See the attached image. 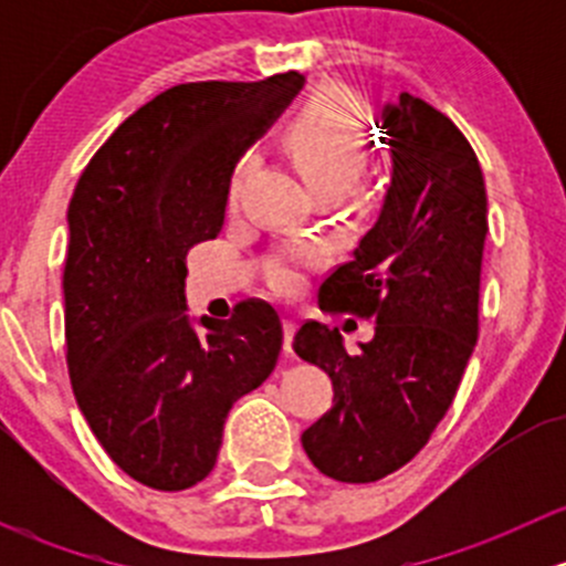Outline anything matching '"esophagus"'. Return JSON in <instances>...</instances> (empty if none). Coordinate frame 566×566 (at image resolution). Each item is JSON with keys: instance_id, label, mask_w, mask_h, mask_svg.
Instances as JSON below:
<instances>
[{"instance_id": "1", "label": "esophagus", "mask_w": 566, "mask_h": 566, "mask_svg": "<svg viewBox=\"0 0 566 566\" xmlns=\"http://www.w3.org/2000/svg\"><path fill=\"white\" fill-rule=\"evenodd\" d=\"M295 328H298V323H295L293 317L284 319V353H293V336H295Z\"/></svg>"}]
</instances>
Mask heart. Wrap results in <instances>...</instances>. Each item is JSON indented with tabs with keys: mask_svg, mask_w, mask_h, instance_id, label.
<instances>
[{
	"mask_svg": "<svg viewBox=\"0 0 566 566\" xmlns=\"http://www.w3.org/2000/svg\"><path fill=\"white\" fill-rule=\"evenodd\" d=\"M367 112L347 90H331L312 101L287 130V147L306 177L323 191L342 193L356 186L369 169ZM317 260L312 243H290L271 256L268 276L282 293H293L304 282V268Z\"/></svg>",
	"mask_w": 566,
	"mask_h": 566,
	"instance_id": "b5f03b06",
	"label": "heart"
}]
</instances>
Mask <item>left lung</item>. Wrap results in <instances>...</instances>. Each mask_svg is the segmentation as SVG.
<instances>
[{"instance_id": "8db88e82", "label": "left lung", "mask_w": 566, "mask_h": 566, "mask_svg": "<svg viewBox=\"0 0 566 566\" xmlns=\"http://www.w3.org/2000/svg\"><path fill=\"white\" fill-rule=\"evenodd\" d=\"M394 177L380 219L319 284V310L375 319L347 353L306 319L295 353L334 384L301 443L325 476L367 484L399 471L447 416L479 336L488 193L479 158L443 112L402 93L384 108Z\"/></svg>"}]
</instances>
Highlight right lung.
Wrapping results in <instances>:
<instances>
[{
  "instance_id": "1",
  "label": "right lung",
  "mask_w": 566,
  "mask_h": 566,
  "mask_svg": "<svg viewBox=\"0 0 566 566\" xmlns=\"http://www.w3.org/2000/svg\"><path fill=\"white\" fill-rule=\"evenodd\" d=\"M304 87L188 82L130 114L90 158L67 208L65 345L73 394L106 454L153 490L213 471L227 413L276 367L282 319L249 298L230 319L186 315V256L224 224L227 180L251 130Z\"/></svg>"
}]
</instances>
